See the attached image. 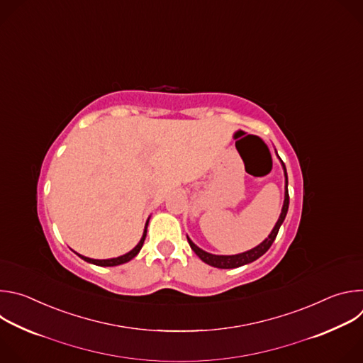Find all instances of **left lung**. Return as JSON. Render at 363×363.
I'll return each instance as SVG.
<instances>
[{"instance_id":"1","label":"left lung","mask_w":363,"mask_h":363,"mask_svg":"<svg viewBox=\"0 0 363 363\" xmlns=\"http://www.w3.org/2000/svg\"><path fill=\"white\" fill-rule=\"evenodd\" d=\"M283 168H284V175H286V196H284V203H283V210H281V214H280V218L276 224V227L273 228L272 234L269 235V238H266L260 245H257L255 248L250 250V251H245V252H241V254H237V255H214V254H210V252H205L202 251L201 248H198L189 238H188V242L191 245V248L194 250V252L201 258V260L206 264H210L213 267H218V269H235V267H241L244 264H248L254 260H257L258 257H262L273 244V241L276 240L277 237V233L280 230V225L283 224L284 218H286V214H287V210H289V189H287V172H286V167L283 164Z\"/></svg>"}]
</instances>
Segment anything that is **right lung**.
Wrapping results in <instances>:
<instances>
[{
	"instance_id": "obj_1",
	"label": "right lung",
	"mask_w": 363,
	"mask_h": 363,
	"mask_svg": "<svg viewBox=\"0 0 363 363\" xmlns=\"http://www.w3.org/2000/svg\"><path fill=\"white\" fill-rule=\"evenodd\" d=\"M146 227H147V223H146ZM146 227H145V233H143V237H142V240L139 241V244L132 250V251H129L128 254H125V255H121V257H116V258H111V260H93V258H89V257H84V255H80V254H77L80 258H83L84 262H87V263H91V264H96V266H103V267H109V266H118V264H123V263H126V262H129V260H132V258L140 251V248H142V245H143V241H145V238H146Z\"/></svg>"
}]
</instances>
